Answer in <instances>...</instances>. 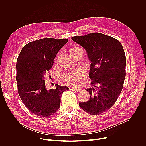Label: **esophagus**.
I'll return each mask as SVG.
<instances>
[{"instance_id":"1","label":"esophagus","mask_w":146,"mask_h":146,"mask_svg":"<svg viewBox=\"0 0 146 146\" xmlns=\"http://www.w3.org/2000/svg\"><path fill=\"white\" fill-rule=\"evenodd\" d=\"M69 89L71 90H75V91H81V89H80V88H73V87H70Z\"/></svg>"}]
</instances>
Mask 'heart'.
<instances>
[{"label":"heart","instance_id":"1","mask_svg":"<svg viewBox=\"0 0 146 146\" xmlns=\"http://www.w3.org/2000/svg\"><path fill=\"white\" fill-rule=\"evenodd\" d=\"M80 50L81 49L78 47H72L69 49V54L72 56L74 53ZM58 59V57H56L55 60V62H57ZM86 76V72L84 69H77L65 75L62 78V80L67 84L72 86L73 87H78L81 84L83 80L84 79Z\"/></svg>","mask_w":146,"mask_h":146}]
</instances>
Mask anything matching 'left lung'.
<instances>
[{
    "label": "left lung",
    "mask_w": 146,
    "mask_h": 146,
    "mask_svg": "<svg viewBox=\"0 0 146 146\" xmlns=\"http://www.w3.org/2000/svg\"><path fill=\"white\" fill-rule=\"evenodd\" d=\"M72 39L86 50L91 61V84L97 88L87 89L90 98L79 106L89 114L99 115L114 105L122 90L126 76L123 48L118 40L98 32Z\"/></svg>",
    "instance_id": "1"
}]
</instances>
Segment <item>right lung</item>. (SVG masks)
I'll list each match as a JSON object with an SVG mask.
<instances>
[{
	"instance_id": "right-lung-1",
	"label": "right lung",
	"mask_w": 146,
	"mask_h": 146,
	"mask_svg": "<svg viewBox=\"0 0 146 146\" xmlns=\"http://www.w3.org/2000/svg\"><path fill=\"white\" fill-rule=\"evenodd\" d=\"M68 39L45 38L26 44L17 60L18 92L26 108L35 115L48 117L59 109L66 86L55 84V89L45 86L46 74L51 70L59 50Z\"/></svg>"
}]
</instances>
